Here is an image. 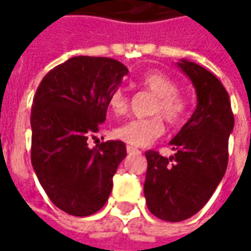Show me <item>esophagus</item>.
Returning a JSON list of instances; mask_svg holds the SVG:
<instances>
[{"instance_id":"1","label":"esophagus","mask_w":251,"mask_h":251,"mask_svg":"<svg viewBox=\"0 0 251 251\" xmlns=\"http://www.w3.org/2000/svg\"><path fill=\"white\" fill-rule=\"evenodd\" d=\"M127 152H128V153H134V155H140L141 153V151L140 150H137V148H134V147H130V145H128V147H127Z\"/></svg>"}]
</instances>
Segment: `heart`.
<instances>
[{
    "label": "heart",
    "mask_w": 251,
    "mask_h": 251,
    "mask_svg": "<svg viewBox=\"0 0 251 251\" xmlns=\"http://www.w3.org/2000/svg\"><path fill=\"white\" fill-rule=\"evenodd\" d=\"M141 83L145 89L155 95L152 113L162 114L170 124H178L186 117L188 103L184 96L177 93V83L168 75L160 73H150L142 76ZM107 106L114 114H124L128 109V99L126 93L117 89L107 99ZM165 131L163 120L159 114L148 119H131L120 124L114 135L134 147H144L151 141L156 140Z\"/></svg>",
    "instance_id": "obj_1"
}]
</instances>
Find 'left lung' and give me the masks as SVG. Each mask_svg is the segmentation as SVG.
<instances>
[{"mask_svg": "<svg viewBox=\"0 0 251 251\" xmlns=\"http://www.w3.org/2000/svg\"><path fill=\"white\" fill-rule=\"evenodd\" d=\"M177 67L191 81L197 107L169 144L176 153L147 151L144 194L151 212L180 222L196 215L225 176L227 142L235 119L224 85L204 67L181 58Z\"/></svg>", "mask_w": 251, "mask_h": 251, "instance_id": "obj_1", "label": "left lung"}]
</instances>
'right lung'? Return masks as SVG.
<instances>
[{"label": "right lung", "mask_w": 251, "mask_h": 251, "mask_svg": "<svg viewBox=\"0 0 251 251\" xmlns=\"http://www.w3.org/2000/svg\"><path fill=\"white\" fill-rule=\"evenodd\" d=\"M127 74L117 60L79 55L46 74L36 91L32 166L51 202L70 215L88 217L106 204L127 155L123 141L88 147L106 120L109 96Z\"/></svg>", "instance_id": "obj_1"}]
</instances>
